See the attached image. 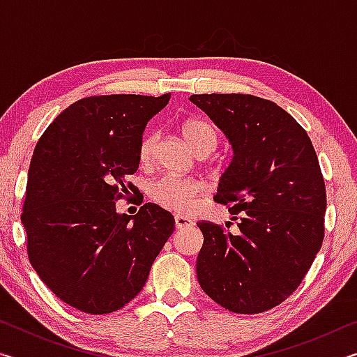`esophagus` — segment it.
Wrapping results in <instances>:
<instances>
[{"label": "esophagus", "mask_w": 357, "mask_h": 357, "mask_svg": "<svg viewBox=\"0 0 357 357\" xmlns=\"http://www.w3.org/2000/svg\"><path fill=\"white\" fill-rule=\"evenodd\" d=\"M195 225V223H193V220H190L189 217H185V215H176L174 217V227H176L178 229H183V228H190V227H193Z\"/></svg>", "instance_id": "obj_1"}]
</instances>
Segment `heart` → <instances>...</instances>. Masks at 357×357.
Returning a JSON list of instances; mask_svg holds the SVG:
<instances>
[{
	"instance_id": "b5f03b06",
	"label": "heart",
	"mask_w": 357,
	"mask_h": 357,
	"mask_svg": "<svg viewBox=\"0 0 357 357\" xmlns=\"http://www.w3.org/2000/svg\"><path fill=\"white\" fill-rule=\"evenodd\" d=\"M181 130H183L187 143L195 151V154H209L215 148L217 130L208 121L200 118L185 119L181 126ZM157 138H159V135L154 130H149L142 137L140 146H138V155H140L142 162H148L153 157ZM203 190L204 185L200 181L178 178L173 176V174H164V176L154 179L149 184L151 198L155 203H159L160 206L178 211V213L189 211Z\"/></svg>"
}]
</instances>
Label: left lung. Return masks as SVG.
<instances>
[{
  "instance_id": "obj_1",
  "label": "left lung",
  "mask_w": 357,
  "mask_h": 357,
  "mask_svg": "<svg viewBox=\"0 0 357 357\" xmlns=\"http://www.w3.org/2000/svg\"><path fill=\"white\" fill-rule=\"evenodd\" d=\"M233 148L214 197L236 233L198 222V283L234 313L279 305L304 279L324 238L326 187L307 132L271 100L250 94H193ZM239 213L240 217L236 215Z\"/></svg>"
}]
</instances>
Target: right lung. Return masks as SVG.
I'll return each instance as SVG.
<instances>
[{"mask_svg":"<svg viewBox=\"0 0 357 357\" xmlns=\"http://www.w3.org/2000/svg\"><path fill=\"white\" fill-rule=\"evenodd\" d=\"M172 94L84 98L58 114L36 144L22 223L40 280L75 309L104 315L142 291L174 229L159 204L119 214L126 176L140 164L148 121Z\"/></svg>","mask_w":357,"mask_h":357,"instance_id":"1","label":"right lung"}]
</instances>
